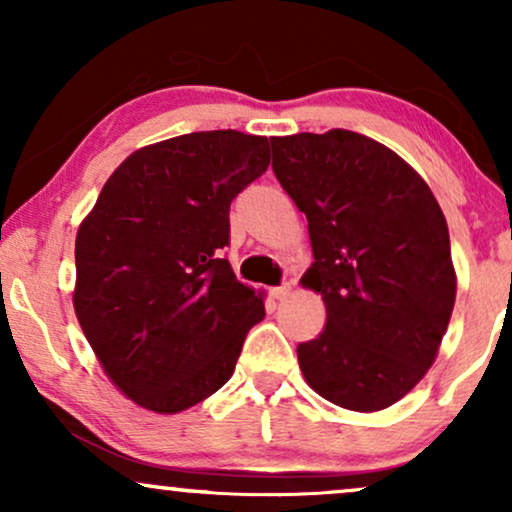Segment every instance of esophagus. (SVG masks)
I'll return each instance as SVG.
<instances>
[{
    "instance_id": "34e87169",
    "label": "esophagus",
    "mask_w": 512,
    "mask_h": 512,
    "mask_svg": "<svg viewBox=\"0 0 512 512\" xmlns=\"http://www.w3.org/2000/svg\"><path fill=\"white\" fill-rule=\"evenodd\" d=\"M272 298H276V301H284V298L291 296V284H281V286H274L272 291Z\"/></svg>"
}]
</instances>
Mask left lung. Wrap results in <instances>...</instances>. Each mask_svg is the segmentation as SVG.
I'll use <instances>...</instances> for the list:
<instances>
[{
  "label": "left lung",
  "mask_w": 512,
  "mask_h": 512,
  "mask_svg": "<svg viewBox=\"0 0 512 512\" xmlns=\"http://www.w3.org/2000/svg\"><path fill=\"white\" fill-rule=\"evenodd\" d=\"M272 168L308 219L325 330L298 344L320 397L351 411L395 404L426 375L455 305L448 223L395 151L349 129L269 137Z\"/></svg>",
  "instance_id": "1"
}]
</instances>
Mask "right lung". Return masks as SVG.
Masks as SVG:
<instances>
[{
  "label": "right lung",
  "instance_id": "add662e5",
  "mask_svg": "<svg viewBox=\"0 0 512 512\" xmlns=\"http://www.w3.org/2000/svg\"><path fill=\"white\" fill-rule=\"evenodd\" d=\"M267 166V137L182 134L127 156L81 221L76 317L139 407L178 414L231 380L264 303L223 257L228 211Z\"/></svg>",
  "mask_w": 512,
  "mask_h": 512
}]
</instances>
